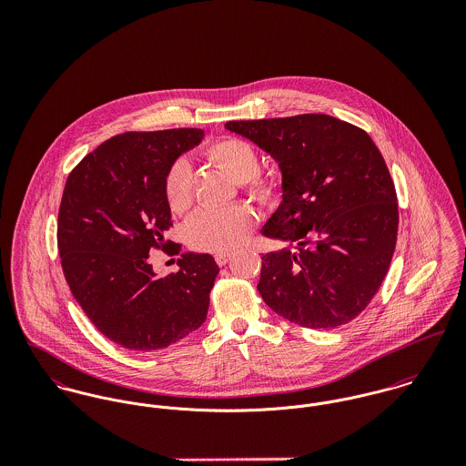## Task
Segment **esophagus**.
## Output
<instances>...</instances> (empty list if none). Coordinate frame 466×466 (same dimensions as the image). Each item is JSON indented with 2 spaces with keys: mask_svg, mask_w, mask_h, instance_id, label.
I'll use <instances>...</instances> for the list:
<instances>
[{
  "mask_svg": "<svg viewBox=\"0 0 466 466\" xmlns=\"http://www.w3.org/2000/svg\"><path fill=\"white\" fill-rule=\"evenodd\" d=\"M229 258H231V255H229V253H217V255H215V262H217L220 267L226 266Z\"/></svg>",
  "mask_w": 466,
  "mask_h": 466,
  "instance_id": "34e87169",
  "label": "esophagus"
}]
</instances>
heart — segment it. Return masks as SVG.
Here are the masks:
<instances>
[{
	"mask_svg": "<svg viewBox=\"0 0 466 466\" xmlns=\"http://www.w3.org/2000/svg\"><path fill=\"white\" fill-rule=\"evenodd\" d=\"M206 157L235 183L242 185L248 198L262 208H274L283 196L281 179L260 174V156L257 148L240 137H220L206 147ZM165 199L172 211L183 213L194 202L192 172L187 161L170 165L163 181ZM257 224V215L249 206L202 208L187 226L185 237L192 249L202 253H228L238 248Z\"/></svg>",
	"mask_w": 466,
	"mask_h": 466,
	"instance_id": "b5f03b06",
	"label": "heart"
}]
</instances>
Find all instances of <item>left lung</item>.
Segmentation results:
<instances>
[{"mask_svg":"<svg viewBox=\"0 0 466 466\" xmlns=\"http://www.w3.org/2000/svg\"><path fill=\"white\" fill-rule=\"evenodd\" d=\"M270 154L283 200L262 235L283 249L262 257L258 292L281 318L330 330L370 305L391 264L397 190L373 139L329 115L228 122Z\"/></svg>","mask_w":466,"mask_h":466,"instance_id":"8db88e82","label":"left lung"}]
</instances>
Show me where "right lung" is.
Masks as SVG:
<instances>
[{
  "label": "right lung",
  "instance_id": "right-lung-1",
  "mask_svg": "<svg viewBox=\"0 0 466 466\" xmlns=\"http://www.w3.org/2000/svg\"><path fill=\"white\" fill-rule=\"evenodd\" d=\"M202 129L124 133L89 152L67 176L57 246L73 298L113 342L136 351L167 348L206 319L218 266L181 255L179 270L156 278L148 253L179 255L163 181Z\"/></svg>",
  "mask_w": 466,
  "mask_h": 466
}]
</instances>
